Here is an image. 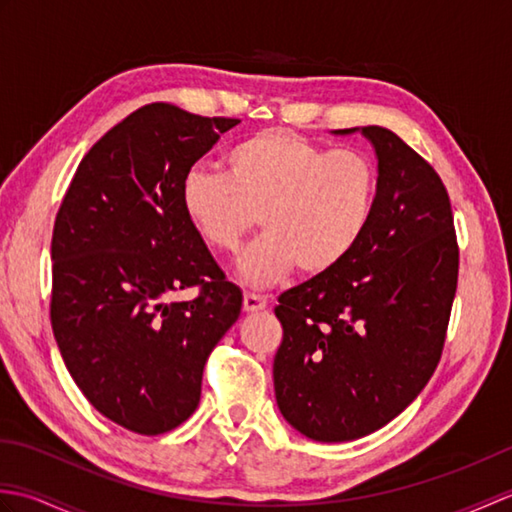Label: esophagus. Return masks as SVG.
Listing matches in <instances>:
<instances>
[{"label":"esophagus","mask_w":512,"mask_h":512,"mask_svg":"<svg viewBox=\"0 0 512 512\" xmlns=\"http://www.w3.org/2000/svg\"><path fill=\"white\" fill-rule=\"evenodd\" d=\"M268 306L266 297L262 295H253V292H246L244 295V312H259Z\"/></svg>","instance_id":"obj_1"}]
</instances>
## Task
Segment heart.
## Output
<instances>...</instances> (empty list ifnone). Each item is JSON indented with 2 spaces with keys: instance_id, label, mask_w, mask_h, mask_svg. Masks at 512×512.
Returning <instances> with one entry per match:
<instances>
[{
  "instance_id": "obj_1",
  "label": "heart",
  "mask_w": 512,
  "mask_h": 512,
  "mask_svg": "<svg viewBox=\"0 0 512 512\" xmlns=\"http://www.w3.org/2000/svg\"><path fill=\"white\" fill-rule=\"evenodd\" d=\"M380 193L376 160L363 149H328L290 129H266L228 149L226 173L193 167L180 202L202 242L233 253L259 215L264 235L237 259L248 286L292 270L330 273L361 244Z\"/></svg>"
}]
</instances>
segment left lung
I'll return each instance as SVG.
<instances>
[{"label": "left lung", "mask_w": 512, "mask_h": 512, "mask_svg": "<svg viewBox=\"0 0 512 512\" xmlns=\"http://www.w3.org/2000/svg\"><path fill=\"white\" fill-rule=\"evenodd\" d=\"M361 134L380 171L374 220L343 264L275 308L277 405L317 442L369 436L416 400L440 363L458 288V237L436 169L385 127Z\"/></svg>", "instance_id": "obj_1"}]
</instances>
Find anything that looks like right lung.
I'll list each match as a JSON object with an SVG mask.
<instances>
[{
  "mask_svg": "<svg viewBox=\"0 0 512 512\" xmlns=\"http://www.w3.org/2000/svg\"><path fill=\"white\" fill-rule=\"evenodd\" d=\"M239 121L151 103L112 127L70 182L52 231L54 339L96 411L160 436L200 402L206 358L242 312L187 220L180 184ZM198 287L191 302H171Z\"/></svg>",
  "mask_w": 512,
  "mask_h": 512,
  "instance_id": "1",
  "label": "right lung"
}]
</instances>
